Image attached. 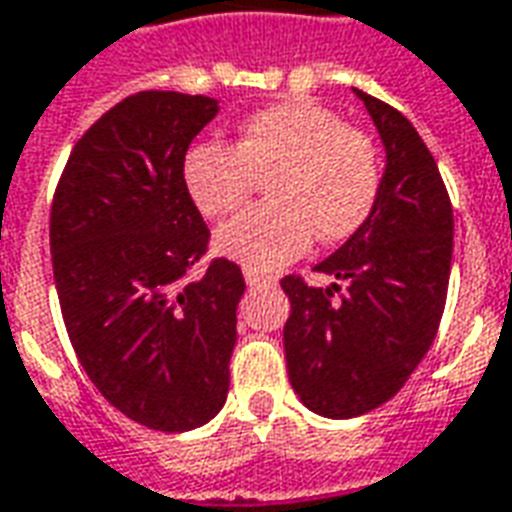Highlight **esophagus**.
<instances>
[{
	"instance_id": "obj_1",
	"label": "esophagus",
	"mask_w": 512,
	"mask_h": 512,
	"mask_svg": "<svg viewBox=\"0 0 512 512\" xmlns=\"http://www.w3.org/2000/svg\"><path fill=\"white\" fill-rule=\"evenodd\" d=\"M243 280H246V285H249V288L274 283V277H269V274H260V271H252V269H243Z\"/></svg>"
}]
</instances>
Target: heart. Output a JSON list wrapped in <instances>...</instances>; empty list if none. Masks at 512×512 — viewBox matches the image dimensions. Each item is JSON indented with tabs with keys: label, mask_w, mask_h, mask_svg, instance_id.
Returning <instances> with one entry per match:
<instances>
[{
	"label": "heart",
	"mask_w": 512,
	"mask_h": 512,
	"mask_svg": "<svg viewBox=\"0 0 512 512\" xmlns=\"http://www.w3.org/2000/svg\"><path fill=\"white\" fill-rule=\"evenodd\" d=\"M269 179L271 201L215 232V249L243 269L274 271L316 238L347 241L370 218L381 156L370 134L316 100H285L238 125L235 145L198 142L184 156V184L207 218H224Z\"/></svg>",
	"instance_id": "b5f03b06"
}]
</instances>
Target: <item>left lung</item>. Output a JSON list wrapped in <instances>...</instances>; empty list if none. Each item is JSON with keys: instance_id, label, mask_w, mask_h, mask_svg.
<instances>
[{"instance_id": "8db88e82", "label": "left lung", "mask_w": 512, "mask_h": 512, "mask_svg": "<svg viewBox=\"0 0 512 512\" xmlns=\"http://www.w3.org/2000/svg\"><path fill=\"white\" fill-rule=\"evenodd\" d=\"M353 92L387 151L378 201L364 227L316 266L336 283L280 280L291 302L283 328L291 387L333 420L373 412L415 373L443 319L454 249L451 198L426 142L401 111Z\"/></svg>"}]
</instances>
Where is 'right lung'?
<instances>
[{
	"label": "right lung",
	"instance_id": "right-lung-1",
	"mask_svg": "<svg viewBox=\"0 0 512 512\" xmlns=\"http://www.w3.org/2000/svg\"><path fill=\"white\" fill-rule=\"evenodd\" d=\"M218 100L125 97L83 134L55 187L52 274L69 342L106 401L139 426L190 431L221 412L238 339L241 269L215 257L184 156Z\"/></svg>",
	"mask_w": 512,
	"mask_h": 512
}]
</instances>
